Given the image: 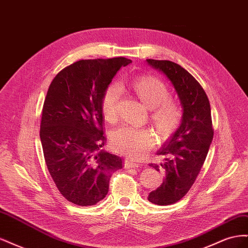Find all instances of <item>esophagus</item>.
<instances>
[{"label":"esophagus","instance_id":"1","mask_svg":"<svg viewBox=\"0 0 248 248\" xmlns=\"http://www.w3.org/2000/svg\"><path fill=\"white\" fill-rule=\"evenodd\" d=\"M139 166H140L139 163L133 162V161H131L129 159H126L124 161V168L125 169H137V168H139Z\"/></svg>","mask_w":248,"mask_h":248}]
</instances>
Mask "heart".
I'll return each mask as SVG.
<instances>
[{"label":"heart","instance_id":"1","mask_svg":"<svg viewBox=\"0 0 248 248\" xmlns=\"http://www.w3.org/2000/svg\"><path fill=\"white\" fill-rule=\"evenodd\" d=\"M133 90L141 102L152 108V119L157 129L163 136H168L179 126L182 120L181 107L169 99L168 87L158 78L141 77L133 81ZM122 95V87L112 82L107 87L101 99L102 114L108 121L117 118L118 102ZM155 134L145 127L122 125L110 133V145L116 152L130 159L144 158L155 145Z\"/></svg>","mask_w":248,"mask_h":248}]
</instances>
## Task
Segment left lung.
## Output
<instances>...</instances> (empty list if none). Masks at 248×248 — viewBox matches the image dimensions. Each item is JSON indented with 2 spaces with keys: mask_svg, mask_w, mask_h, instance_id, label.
Masks as SVG:
<instances>
[{
  "mask_svg": "<svg viewBox=\"0 0 248 248\" xmlns=\"http://www.w3.org/2000/svg\"><path fill=\"white\" fill-rule=\"evenodd\" d=\"M147 63L170 80L183 111L180 126L157 152L166 157L164 161L150 164L163 172L164 180L149 193L148 200L168 206L188 192L205 162L214 133L211 108L204 89L183 67L167 60L148 59Z\"/></svg>",
  "mask_w": 248,
  "mask_h": 248,
  "instance_id": "1",
  "label": "left lung"
}]
</instances>
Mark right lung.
<instances>
[{
  "label": "right lung",
  "instance_id": "add662e5",
  "mask_svg": "<svg viewBox=\"0 0 248 248\" xmlns=\"http://www.w3.org/2000/svg\"><path fill=\"white\" fill-rule=\"evenodd\" d=\"M123 57L80 60L60 71L44 100L40 140L49 174L62 196L78 206H92L108 192L112 172L122 159L101 149V99L121 67Z\"/></svg>",
  "mask_w": 248,
  "mask_h": 248
}]
</instances>
